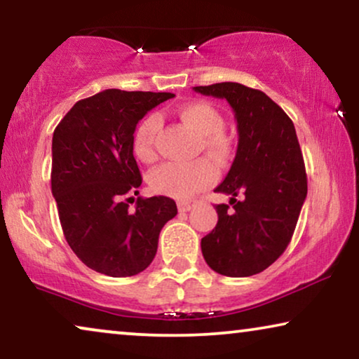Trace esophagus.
<instances>
[{
    "mask_svg": "<svg viewBox=\"0 0 359 359\" xmlns=\"http://www.w3.org/2000/svg\"><path fill=\"white\" fill-rule=\"evenodd\" d=\"M194 204H196V201H192V199L178 201V210L180 212H188V210L192 209V207H194Z\"/></svg>",
    "mask_w": 359,
    "mask_h": 359,
    "instance_id": "obj_1",
    "label": "esophagus"
}]
</instances>
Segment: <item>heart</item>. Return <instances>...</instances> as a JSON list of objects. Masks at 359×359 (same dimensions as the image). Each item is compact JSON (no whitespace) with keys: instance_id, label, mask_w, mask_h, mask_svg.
<instances>
[{"instance_id":"b5f03b06","label":"heart","mask_w":359,"mask_h":359,"mask_svg":"<svg viewBox=\"0 0 359 359\" xmlns=\"http://www.w3.org/2000/svg\"><path fill=\"white\" fill-rule=\"evenodd\" d=\"M178 116L197 136L202 137V145L210 154L222 157L228 152V141L223 137L225 121L214 107L204 102L183 105ZM160 129L157 115H147L137 124L133 134V152L141 162H152L155 158V139ZM217 178L215 165L207 158L196 162H167L149 175V184L155 192L163 196L184 199L210 186Z\"/></svg>"}]
</instances>
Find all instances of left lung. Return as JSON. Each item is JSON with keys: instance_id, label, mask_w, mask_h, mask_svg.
Instances as JSON below:
<instances>
[{"instance_id": "1", "label": "left lung", "mask_w": 359, "mask_h": 359, "mask_svg": "<svg viewBox=\"0 0 359 359\" xmlns=\"http://www.w3.org/2000/svg\"><path fill=\"white\" fill-rule=\"evenodd\" d=\"M192 89L225 98L238 128L236 157L215 188L231 196L232 207L215 205L218 222L202 238V256L212 270L226 277L256 275L287 249L308 194L294 124L266 93L238 82Z\"/></svg>"}]
</instances>
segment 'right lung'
<instances>
[{
	"label": "right lung",
	"instance_id": "1",
	"mask_svg": "<svg viewBox=\"0 0 359 359\" xmlns=\"http://www.w3.org/2000/svg\"><path fill=\"white\" fill-rule=\"evenodd\" d=\"M170 92L107 89L79 100L61 119L51 142V192L65 238L87 267L131 277L150 266L158 235L176 214L173 199L139 194L142 176L133 155L137 123Z\"/></svg>",
	"mask_w": 359,
	"mask_h": 359
}]
</instances>
